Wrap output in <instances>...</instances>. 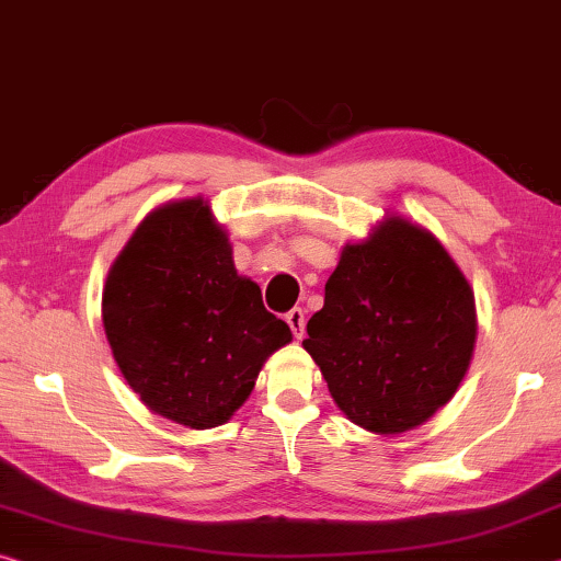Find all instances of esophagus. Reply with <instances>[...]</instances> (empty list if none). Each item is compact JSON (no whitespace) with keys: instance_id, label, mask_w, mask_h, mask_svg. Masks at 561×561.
<instances>
[{"instance_id":"obj_1","label":"esophagus","mask_w":561,"mask_h":561,"mask_svg":"<svg viewBox=\"0 0 561 561\" xmlns=\"http://www.w3.org/2000/svg\"><path fill=\"white\" fill-rule=\"evenodd\" d=\"M284 319H287L291 334H295L297 340H301V334H305V312H301L299 307H295V309H289L287 314H284Z\"/></svg>"}]
</instances>
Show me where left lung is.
I'll list each match as a JSON object with an SVG mask.
<instances>
[{"instance_id": "1", "label": "left lung", "mask_w": 561, "mask_h": 561, "mask_svg": "<svg viewBox=\"0 0 561 561\" xmlns=\"http://www.w3.org/2000/svg\"><path fill=\"white\" fill-rule=\"evenodd\" d=\"M305 350L354 424L414 430L457 392L477 336L474 295L426 229L392 217L344 247Z\"/></svg>"}]
</instances>
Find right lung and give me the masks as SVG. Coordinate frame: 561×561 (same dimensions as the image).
I'll return each mask as SVG.
<instances>
[{"label": "right lung", "instance_id": "obj_1", "mask_svg": "<svg viewBox=\"0 0 561 561\" xmlns=\"http://www.w3.org/2000/svg\"><path fill=\"white\" fill-rule=\"evenodd\" d=\"M102 319L127 385L192 430L225 424L264 359L291 340L260 287L237 274L202 199L164 204L141 221L106 277Z\"/></svg>", "mask_w": 561, "mask_h": 561}]
</instances>
